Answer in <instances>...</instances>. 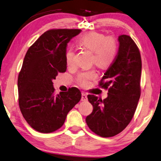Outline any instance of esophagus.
I'll use <instances>...</instances> for the list:
<instances>
[{
    "label": "esophagus",
    "mask_w": 161,
    "mask_h": 161,
    "mask_svg": "<svg viewBox=\"0 0 161 161\" xmlns=\"http://www.w3.org/2000/svg\"><path fill=\"white\" fill-rule=\"evenodd\" d=\"M87 99H88L87 95H86L84 92H83V93H82V97H81V101L85 102V101H86V100H87Z\"/></svg>",
    "instance_id": "34e87169"
}]
</instances>
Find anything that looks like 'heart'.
I'll use <instances>...</instances> for the list:
<instances>
[{"label": "heart", "instance_id": "b5f03b06", "mask_svg": "<svg viewBox=\"0 0 161 161\" xmlns=\"http://www.w3.org/2000/svg\"><path fill=\"white\" fill-rule=\"evenodd\" d=\"M77 43L81 47L92 52V62L99 67H107L115 60L118 52V44L113 37H106L97 32H87L78 39ZM75 52L69 48L65 52V62L68 67L74 64ZM94 70L80 73L77 77V82L81 86L89 85L91 80L97 78Z\"/></svg>", "mask_w": 161, "mask_h": 161}]
</instances>
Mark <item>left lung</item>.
<instances>
[{
  "label": "left lung",
  "instance_id": "1",
  "mask_svg": "<svg viewBox=\"0 0 161 161\" xmlns=\"http://www.w3.org/2000/svg\"><path fill=\"white\" fill-rule=\"evenodd\" d=\"M119 48L115 60L99 82L108 89V96L102 100L88 94L92 113L86 118L88 126L102 137L120 133L129 124L136 111L141 94L140 52L132 38L126 35L118 37Z\"/></svg>",
  "mask_w": 161,
  "mask_h": 161
}]
</instances>
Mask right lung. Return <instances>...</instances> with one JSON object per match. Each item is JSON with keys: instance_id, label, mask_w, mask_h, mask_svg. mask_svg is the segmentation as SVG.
<instances>
[{"instance_id": "obj_1", "label": "right lung", "mask_w": 161, "mask_h": 161, "mask_svg": "<svg viewBox=\"0 0 161 161\" xmlns=\"http://www.w3.org/2000/svg\"><path fill=\"white\" fill-rule=\"evenodd\" d=\"M78 29H52L44 32L29 48L18 76L19 105L32 129L52 133L64 124L67 113L78 103L81 92L75 87L54 94L53 80L67 69V43Z\"/></svg>"}]
</instances>
